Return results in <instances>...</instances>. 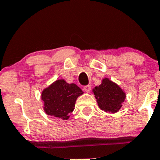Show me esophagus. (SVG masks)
Returning a JSON list of instances; mask_svg holds the SVG:
<instances>
[{
  "label": "esophagus",
  "mask_w": 160,
  "mask_h": 160,
  "mask_svg": "<svg viewBox=\"0 0 160 160\" xmlns=\"http://www.w3.org/2000/svg\"><path fill=\"white\" fill-rule=\"evenodd\" d=\"M84 90L86 91V92H89L91 90V86H86L84 87Z\"/></svg>",
  "instance_id": "1"
}]
</instances>
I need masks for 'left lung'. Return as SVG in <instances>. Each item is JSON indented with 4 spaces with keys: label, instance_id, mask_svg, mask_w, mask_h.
<instances>
[{
    "label": "left lung",
    "instance_id": "obj_1",
    "mask_svg": "<svg viewBox=\"0 0 160 160\" xmlns=\"http://www.w3.org/2000/svg\"><path fill=\"white\" fill-rule=\"evenodd\" d=\"M99 108L109 113L118 112L126 99V92L118 85L104 78L99 86L92 89Z\"/></svg>",
    "mask_w": 160,
    "mask_h": 160
}]
</instances>
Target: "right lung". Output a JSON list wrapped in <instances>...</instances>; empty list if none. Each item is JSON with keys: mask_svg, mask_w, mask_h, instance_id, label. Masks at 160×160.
<instances>
[{"mask_svg": "<svg viewBox=\"0 0 160 160\" xmlns=\"http://www.w3.org/2000/svg\"><path fill=\"white\" fill-rule=\"evenodd\" d=\"M83 94L82 90L74 83L58 79L42 92L44 111L48 115L67 120L74 111L78 97Z\"/></svg>", "mask_w": 160, "mask_h": 160, "instance_id": "1", "label": "right lung"}]
</instances>
